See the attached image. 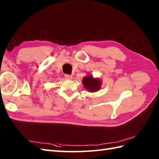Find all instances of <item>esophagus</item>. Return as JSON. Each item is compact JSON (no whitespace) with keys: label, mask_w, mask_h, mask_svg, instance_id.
I'll return each instance as SVG.
<instances>
[{"label":"esophagus","mask_w":159,"mask_h":159,"mask_svg":"<svg viewBox=\"0 0 159 159\" xmlns=\"http://www.w3.org/2000/svg\"><path fill=\"white\" fill-rule=\"evenodd\" d=\"M65 78H66V79H67V80L72 79V76H71V75H69V74H66V75H65Z\"/></svg>","instance_id":"esophagus-1"}]
</instances>
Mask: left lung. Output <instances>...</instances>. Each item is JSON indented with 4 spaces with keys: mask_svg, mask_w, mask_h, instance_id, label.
I'll return each mask as SVG.
<instances>
[{
    "mask_svg": "<svg viewBox=\"0 0 159 159\" xmlns=\"http://www.w3.org/2000/svg\"><path fill=\"white\" fill-rule=\"evenodd\" d=\"M82 83L85 89L89 92H96L100 90L102 86V80L99 78H94L89 74L83 78Z\"/></svg>",
    "mask_w": 159,
    "mask_h": 159,
    "instance_id": "obj_1",
    "label": "left lung"
}]
</instances>
